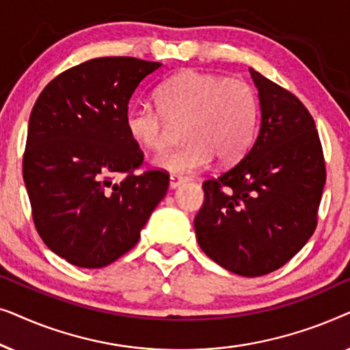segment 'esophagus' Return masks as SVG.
<instances>
[{
	"label": "esophagus",
	"instance_id": "34e87169",
	"mask_svg": "<svg viewBox=\"0 0 350 350\" xmlns=\"http://www.w3.org/2000/svg\"><path fill=\"white\" fill-rule=\"evenodd\" d=\"M181 183H185V178H183V176L175 175V174H172V175H170V178H169V186H170V189L178 188V186H180Z\"/></svg>",
	"mask_w": 350,
	"mask_h": 350
}]
</instances>
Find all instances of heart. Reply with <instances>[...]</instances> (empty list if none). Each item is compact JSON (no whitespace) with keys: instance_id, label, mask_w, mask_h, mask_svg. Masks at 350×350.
<instances>
[{"instance_id":"b5f03b06","label":"heart","mask_w":350,"mask_h":350,"mask_svg":"<svg viewBox=\"0 0 350 350\" xmlns=\"http://www.w3.org/2000/svg\"><path fill=\"white\" fill-rule=\"evenodd\" d=\"M157 107L133 105L126 113L129 137L159 152L170 143L174 126L185 124L188 140L178 150L157 156L154 164L175 175L194 174L212 162L232 164L245 154L258 124V98L242 79L185 70L156 90Z\"/></svg>"}]
</instances>
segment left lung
Returning a JSON list of instances; mask_svg holds the SVG:
<instances>
[{
	"mask_svg": "<svg viewBox=\"0 0 350 350\" xmlns=\"http://www.w3.org/2000/svg\"><path fill=\"white\" fill-rule=\"evenodd\" d=\"M250 75L260 98V132L236 165L204 181L194 229L217 265L260 277L288 262L314 234L327 172L308 108L258 71L250 68Z\"/></svg>",
	"mask_w": 350,
	"mask_h": 350,
	"instance_id": "1",
	"label": "left lung"
}]
</instances>
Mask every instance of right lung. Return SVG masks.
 I'll use <instances>...</instances> for the list:
<instances>
[{
	"instance_id": "right-lung-1",
	"label": "right lung",
	"mask_w": 350,
	"mask_h": 350,
	"mask_svg": "<svg viewBox=\"0 0 350 350\" xmlns=\"http://www.w3.org/2000/svg\"><path fill=\"white\" fill-rule=\"evenodd\" d=\"M159 62L100 57L42 89L28 121L23 181L42 242L73 266L103 267L127 253L169 188L162 170L135 174L143 152L126 113ZM118 173L124 176L114 182Z\"/></svg>"
}]
</instances>
